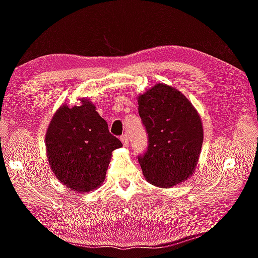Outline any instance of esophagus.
Segmentation results:
<instances>
[{"mask_svg": "<svg viewBox=\"0 0 258 258\" xmlns=\"http://www.w3.org/2000/svg\"><path fill=\"white\" fill-rule=\"evenodd\" d=\"M120 141H121V143H123V146L124 147H127L128 146V138H127V135H121L120 137Z\"/></svg>", "mask_w": 258, "mask_h": 258, "instance_id": "1", "label": "esophagus"}]
</instances>
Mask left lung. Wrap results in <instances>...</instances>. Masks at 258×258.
<instances>
[{"label": "left lung", "mask_w": 258, "mask_h": 258, "mask_svg": "<svg viewBox=\"0 0 258 258\" xmlns=\"http://www.w3.org/2000/svg\"><path fill=\"white\" fill-rule=\"evenodd\" d=\"M139 115L149 146L139 157L152 185L172 187L194 174L204 141L202 118L189 99L174 86L156 84L138 97Z\"/></svg>", "instance_id": "1"}]
</instances>
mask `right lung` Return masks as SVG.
Returning <instances> with one entry per match:
<instances>
[{"instance_id": "obj_1", "label": "right lung", "mask_w": 258, "mask_h": 258, "mask_svg": "<svg viewBox=\"0 0 258 258\" xmlns=\"http://www.w3.org/2000/svg\"><path fill=\"white\" fill-rule=\"evenodd\" d=\"M80 106L63 103L54 112L45 134L46 156L55 177L76 192L101 185L112 151L123 147L89 99Z\"/></svg>"}]
</instances>
